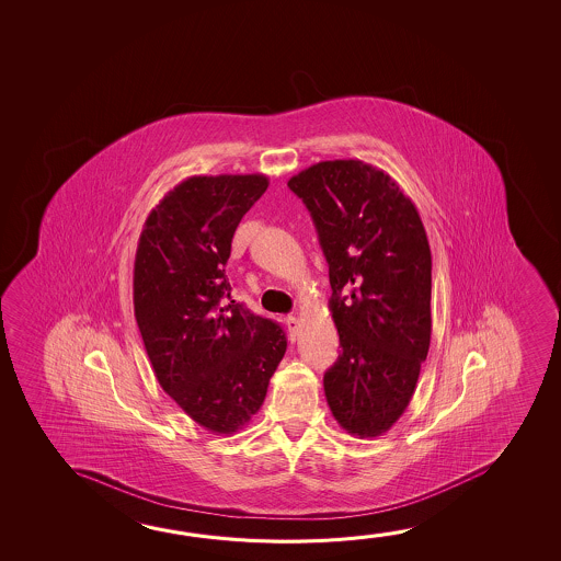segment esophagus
Masks as SVG:
<instances>
[{
	"label": "esophagus",
	"instance_id": "34e87169",
	"mask_svg": "<svg viewBox=\"0 0 561 561\" xmlns=\"http://www.w3.org/2000/svg\"><path fill=\"white\" fill-rule=\"evenodd\" d=\"M285 324H287V331L291 334V339H295L297 332H299V319L294 317V314H289V317H285Z\"/></svg>",
	"mask_w": 561,
	"mask_h": 561
}]
</instances>
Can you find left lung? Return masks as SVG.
<instances>
[{
    "label": "left lung",
    "mask_w": 561,
    "mask_h": 561,
    "mask_svg": "<svg viewBox=\"0 0 561 561\" xmlns=\"http://www.w3.org/2000/svg\"><path fill=\"white\" fill-rule=\"evenodd\" d=\"M329 262L340 352L324 396L344 431L376 438L413 399L431 346L432 257L414 203L362 160H327L294 175Z\"/></svg>",
    "instance_id": "left-lung-1"
}]
</instances>
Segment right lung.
I'll list each match as a JSON object with an SVG mask.
<instances>
[{
    "mask_svg": "<svg viewBox=\"0 0 561 561\" xmlns=\"http://www.w3.org/2000/svg\"><path fill=\"white\" fill-rule=\"evenodd\" d=\"M264 174L192 175L165 193L138 239L133 304L158 383L195 423L232 434L260 411L287 340L230 299L225 266Z\"/></svg>",
    "mask_w": 561,
    "mask_h": 561,
    "instance_id": "obj_1",
    "label": "right lung"
}]
</instances>
